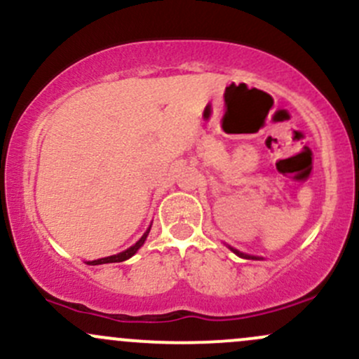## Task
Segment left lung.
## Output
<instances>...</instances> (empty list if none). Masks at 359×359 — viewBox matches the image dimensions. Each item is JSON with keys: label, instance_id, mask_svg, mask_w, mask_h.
Wrapping results in <instances>:
<instances>
[{"label": "left lung", "instance_id": "1", "mask_svg": "<svg viewBox=\"0 0 359 359\" xmlns=\"http://www.w3.org/2000/svg\"><path fill=\"white\" fill-rule=\"evenodd\" d=\"M229 248H231V246H229ZM231 250H233V252H234V253H236V255H238V257H241V258H252V260H258V257H252V255H246V253H243V252H238V250H234V248H231Z\"/></svg>", "mask_w": 359, "mask_h": 359}]
</instances>
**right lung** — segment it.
<instances>
[{"mask_svg": "<svg viewBox=\"0 0 359 359\" xmlns=\"http://www.w3.org/2000/svg\"><path fill=\"white\" fill-rule=\"evenodd\" d=\"M149 231H150V227L147 231H145L144 233V236L140 238V240H138L137 243H135L133 246H130L128 250H125V252H121V253H118V255H111V257H106V258H99V260H92V262H87L88 265H101V264H114V262H125V260H128V258H132L135 253L138 252V248H140L142 245H144L145 243V240H147V236H149Z\"/></svg>", "mask_w": 359, "mask_h": 359, "instance_id": "add662e5", "label": "right lung"}]
</instances>
